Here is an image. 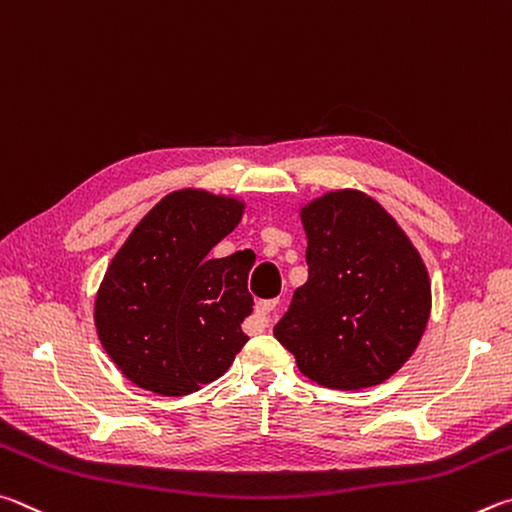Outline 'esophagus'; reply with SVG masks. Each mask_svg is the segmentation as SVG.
I'll use <instances>...</instances> for the list:
<instances>
[{"instance_id":"1","label":"esophagus","mask_w":512,"mask_h":512,"mask_svg":"<svg viewBox=\"0 0 512 512\" xmlns=\"http://www.w3.org/2000/svg\"><path fill=\"white\" fill-rule=\"evenodd\" d=\"M279 310V299H270V301H258L256 303V317L263 321V326H270V319L274 312Z\"/></svg>"}]
</instances>
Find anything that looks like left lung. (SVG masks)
I'll return each mask as SVG.
<instances>
[{"label": "left lung", "instance_id": "left-lung-1", "mask_svg": "<svg viewBox=\"0 0 512 512\" xmlns=\"http://www.w3.org/2000/svg\"><path fill=\"white\" fill-rule=\"evenodd\" d=\"M308 281L274 337L299 371L328 389L389 380L425 333L432 285L407 233L362 191L344 188L301 209Z\"/></svg>", "mask_w": 512, "mask_h": 512}]
</instances>
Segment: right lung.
Returning <instances> with one entry per match:
<instances>
[{
  "label": "right lung",
  "mask_w": 512,
  "mask_h": 512,
  "mask_svg": "<svg viewBox=\"0 0 512 512\" xmlns=\"http://www.w3.org/2000/svg\"><path fill=\"white\" fill-rule=\"evenodd\" d=\"M245 204L197 188L168 193L116 251L96 294L98 339L137 387L177 398L218 380L247 344V251H209Z\"/></svg>",
  "instance_id": "obj_1"
}]
</instances>
